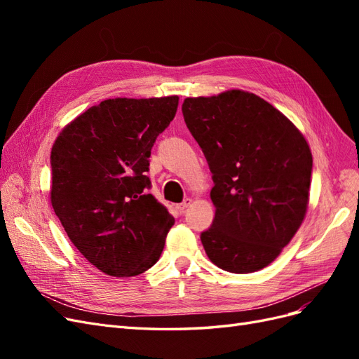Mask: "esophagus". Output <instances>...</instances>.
Here are the masks:
<instances>
[{
    "instance_id": "34e87169",
    "label": "esophagus",
    "mask_w": 359,
    "mask_h": 359,
    "mask_svg": "<svg viewBox=\"0 0 359 359\" xmlns=\"http://www.w3.org/2000/svg\"><path fill=\"white\" fill-rule=\"evenodd\" d=\"M190 203H191V199L190 198H186V199H184L178 206H177V208L182 212V211H186L187 208H189V206H190Z\"/></svg>"
}]
</instances>
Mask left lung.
Masks as SVG:
<instances>
[{
	"instance_id": "1",
	"label": "left lung",
	"mask_w": 359,
	"mask_h": 359,
	"mask_svg": "<svg viewBox=\"0 0 359 359\" xmlns=\"http://www.w3.org/2000/svg\"><path fill=\"white\" fill-rule=\"evenodd\" d=\"M182 115L214 181L215 217L201 233L206 255L235 274L265 268L306 215L309 144L273 104L241 90L186 99Z\"/></svg>"
}]
</instances>
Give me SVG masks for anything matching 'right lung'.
I'll use <instances>...</instances> for the list:
<instances>
[{
    "label": "right lung",
    "mask_w": 359,
    "mask_h": 359,
    "mask_svg": "<svg viewBox=\"0 0 359 359\" xmlns=\"http://www.w3.org/2000/svg\"><path fill=\"white\" fill-rule=\"evenodd\" d=\"M178 100H104L73 119L52 147L53 211L74 247L107 276L149 269L175 222L148 193L147 172Z\"/></svg>",
    "instance_id": "obj_1"
}]
</instances>
